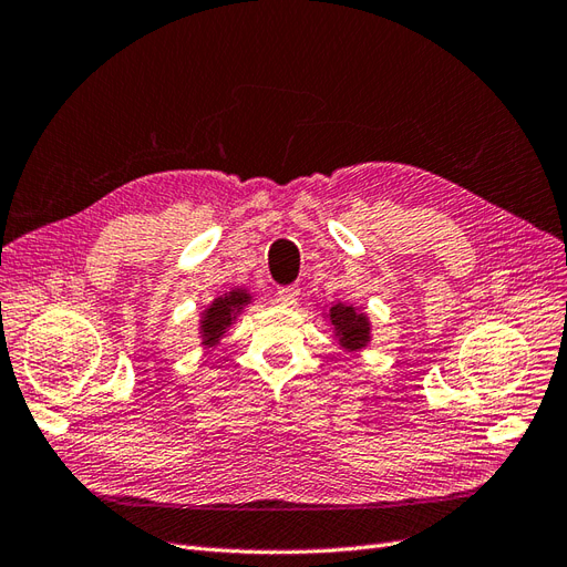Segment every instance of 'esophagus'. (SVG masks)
Instances as JSON below:
<instances>
[{
	"mask_svg": "<svg viewBox=\"0 0 567 567\" xmlns=\"http://www.w3.org/2000/svg\"><path fill=\"white\" fill-rule=\"evenodd\" d=\"M278 301L280 303H285V306H297V301H299V287H295V285H289V287H280L278 289Z\"/></svg>",
	"mask_w": 567,
	"mask_h": 567,
	"instance_id": "esophagus-1",
	"label": "esophagus"
}]
</instances>
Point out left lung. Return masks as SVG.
I'll return each instance as SVG.
<instances>
[{"mask_svg": "<svg viewBox=\"0 0 567 567\" xmlns=\"http://www.w3.org/2000/svg\"><path fill=\"white\" fill-rule=\"evenodd\" d=\"M330 320L332 332L337 344L347 349V351H361L370 344V318L363 309L353 303H342L337 301L330 306V311L326 313Z\"/></svg>", "mask_w": 567, "mask_h": 567, "instance_id": "1", "label": "left lung"}]
</instances>
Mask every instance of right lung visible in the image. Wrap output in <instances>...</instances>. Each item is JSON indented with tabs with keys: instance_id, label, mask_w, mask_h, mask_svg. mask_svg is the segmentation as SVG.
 Wrapping results in <instances>:
<instances>
[{
	"instance_id": "right-lung-1",
	"label": "right lung",
	"mask_w": 567,
	"mask_h": 567,
	"mask_svg": "<svg viewBox=\"0 0 567 567\" xmlns=\"http://www.w3.org/2000/svg\"><path fill=\"white\" fill-rule=\"evenodd\" d=\"M249 303H251V295L241 287H235L230 292H225L208 303L199 320L202 347L204 349L216 347L223 339V334L228 332V328L237 320V316L245 311V306Z\"/></svg>"
}]
</instances>
